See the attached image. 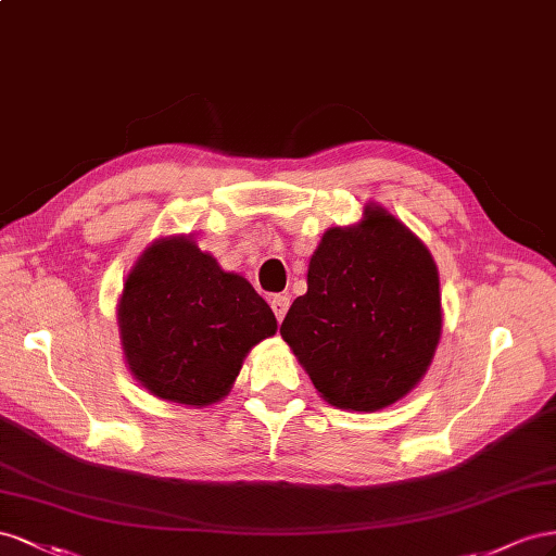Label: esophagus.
<instances>
[{
	"mask_svg": "<svg viewBox=\"0 0 556 556\" xmlns=\"http://www.w3.org/2000/svg\"><path fill=\"white\" fill-rule=\"evenodd\" d=\"M269 305H273V312L277 316V321H281L283 316H287L289 312V305H291V298L287 293H279V295H273V300H269Z\"/></svg>",
	"mask_w": 556,
	"mask_h": 556,
	"instance_id": "1",
	"label": "esophagus"
}]
</instances>
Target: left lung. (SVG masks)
I'll use <instances>...</instances> for the list:
<instances>
[{"label":"left lung","instance_id":"obj_1","mask_svg":"<svg viewBox=\"0 0 556 556\" xmlns=\"http://www.w3.org/2000/svg\"><path fill=\"white\" fill-rule=\"evenodd\" d=\"M281 338L321 399L377 412L415 389L442 336L431 251L401 218L368 202L352 226L328 228Z\"/></svg>","mask_w":556,"mask_h":556}]
</instances>
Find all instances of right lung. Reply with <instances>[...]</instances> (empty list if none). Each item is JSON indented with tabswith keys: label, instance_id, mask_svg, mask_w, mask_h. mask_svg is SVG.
Returning <instances> with one entry per match:
<instances>
[{
	"label": "right lung",
	"instance_id": "1",
	"mask_svg": "<svg viewBox=\"0 0 556 556\" xmlns=\"http://www.w3.org/2000/svg\"><path fill=\"white\" fill-rule=\"evenodd\" d=\"M116 321L137 382L188 407L224 401L247 354L277 332L273 309L251 283L226 273L190 235L157 237L141 251Z\"/></svg>",
	"mask_w": 556,
	"mask_h": 556
}]
</instances>
